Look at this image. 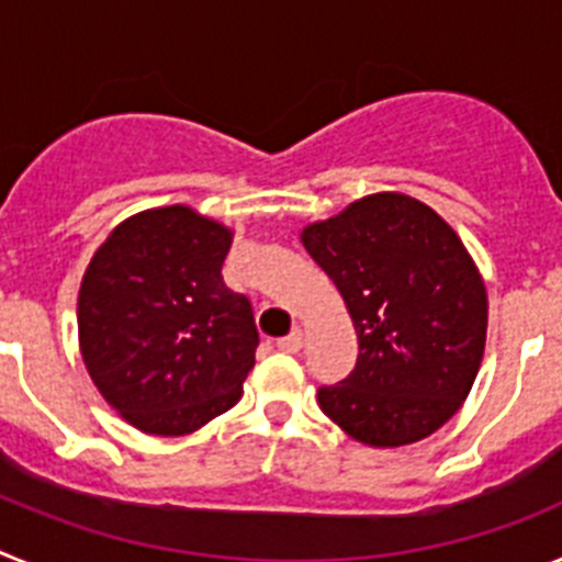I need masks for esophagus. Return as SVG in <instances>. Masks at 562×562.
Returning <instances> with one entry per match:
<instances>
[{"label": "esophagus", "mask_w": 562, "mask_h": 562, "mask_svg": "<svg viewBox=\"0 0 562 562\" xmlns=\"http://www.w3.org/2000/svg\"><path fill=\"white\" fill-rule=\"evenodd\" d=\"M276 346L278 351H284V355H295V351H301V346H304V331L292 329L286 337H278Z\"/></svg>", "instance_id": "34e87169"}]
</instances>
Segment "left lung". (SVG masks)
<instances>
[{
	"instance_id": "left-lung-1",
	"label": "left lung",
	"mask_w": 562,
	"mask_h": 562,
	"mask_svg": "<svg viewBox=\"0 0 562 562\" xmlns=\"http://www.w3.org/2000/svg\"><path fill=\"white\" fill-rule=\"evenodd\" d=\"M355 321L346 380L317 405L351 439L400 448L439 430L467 400L486 340V292L439 213L405 193H374L304 231Z\"/></svg>"
}]
</instances>
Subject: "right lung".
Wrapping results in <instances>:
<instances>
[{
	"mask_svg": "<svg viewBox=\"0 0 562 562\" xmlns=\"http://www.w3.org/2000/svg\"><path fill=\"white\" fill-rule=\"evenodd\" d=\"M227 250V227L171 205L114 227L89 261L78 292L83 362L143 434H193L241 396L258 329L250 301L222 281Z\"/></svg>",
	"mask_w": 562,
	"mask_h": 562,
	"instance_id": "1",
	"label": "right lung"
}]
</instances>
